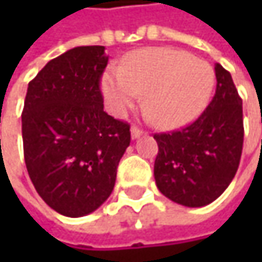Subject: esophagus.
<instances>
[{"label": "esophagus", "mask_w": 262, "mask_h": 262, "mask_svg": "<svg viewBox=\"0 0 262 262\" xmlns=\"http://www.w3.org/2000/svg\"><path fill=\"white\" fill-rule=\"evenodd\" d=\"M130 135H132V139H138L139 136H142V135H144V130H141V129H139V127H136V126H132Z\"/></svg>", "instance_id": "obj_1"}]
</instances>
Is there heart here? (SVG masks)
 <instances>
[{
  "mask_svg": "<svg viewBox=\"0 0 262 262\" xmlns=\"http://www.w3.org/2000/svg\"><path fill=\"white\" fill-rule=\"evenodd\" d=\"M215 88L214 68L173 48H147L129 54L120 71L101 79L109 107L121 115L141 95L150 121L161 129H178L197 120L209 104Z\"/></svg>",
  "mask_w": 262,
  "mask_h": 262,
  "instance_id": "heart-1",
  "label": "heart"
}]
</instances>
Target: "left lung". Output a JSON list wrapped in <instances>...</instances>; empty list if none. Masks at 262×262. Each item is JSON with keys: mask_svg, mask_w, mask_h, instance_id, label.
<instances>
[{"mask_svg": "<svg viewBox=\"0 0 262 262\" xmlns=\"http://www.w3.org/2000/svg\"><path fill=\"white\" fill-rule=\"evenodd\" d=\"M217 88L206 111L189 126L156 133L158 189L188 208L212 203L235 176L243 151V101L229 71L215 65Z\"/></svg>", "mask_w": 262, "mask_h": 262, "instance_id": "8db88e82", "label": "left lung"}]
</instances>
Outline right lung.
Listing matches in <instances>:
<instances>
[{"mask_svg": "<svg viewBox=\"0 0 262 262\" xmlns=\"http://www.w3.org/2000/svg\"><path fill=\"white\" fill-rule=\"evenodd\" d=\"M104 47H76L50 60L28 83L23 111L27 171L42 200L83 217L111 195L130 126L103 111Z\"/></svg>", "mask_w": 262, "mask_h": 262, "instance_id": "right-lung-1", "label": "right lung"}]
</instances>
